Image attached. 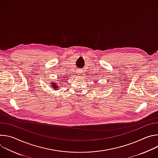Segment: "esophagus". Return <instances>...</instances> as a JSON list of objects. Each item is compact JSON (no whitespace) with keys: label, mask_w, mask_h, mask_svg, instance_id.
Masks as SVG:
<instances>
[{"label":"esophagus","mask_w":158,"mask_h":158,"mask_svg":"<svg viewBox=\"0 0 158 158\" xmlns=\"http://www.w3.org/2000/svg\"><path fill=\"white\" fill-rule=\"evenodd\" d=\"M77 73H78V75H79V76H81V74H82V70L80 69H79L77 70Z\"/></svg>","instance_id":"obj_1"}]
</instances>
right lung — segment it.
Returning a JSON list of instances; mask_svg holds the SVG:
<instances>
[{
	"instance_id": "right-lung-1",
	"label": "right lung",
	"mask_w": 158,
	"mask_h": 158,
	"mask_svg": "<svg viewBox=\"0 0 158 158\" xmlns=\"http://www.w3.org/2000/svg\"><path fill=\"white\" fill-rule=\"evenodd\" d=\"M51 85H52V89H56V88H57L58 87V85H56V83H54V82H52L51 84Z\"/></svg>"
}]
</instances>
